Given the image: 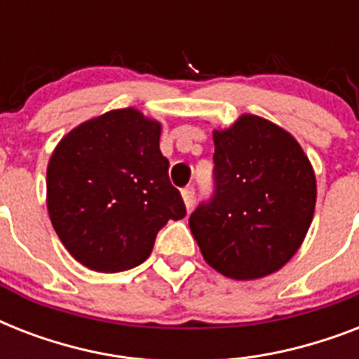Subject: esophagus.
<instances>
[{
	"instance_id": "34e87169",
	"label": "esophagus",
	"mask_w": 359,
	"mask_h": 359,
	"mask_svg": "<svg viewBox=\"0 0 359 359\" xmlns=\"http://www.w3.org/2000/svg\"><path fill=\"white\" fill-rule=\"evenodd\" d=\"M182 199L186 203V208L190 210L194 207V201H196V188L194 186H186L184 190H182Z\"/></svg>"
}]
</instances>
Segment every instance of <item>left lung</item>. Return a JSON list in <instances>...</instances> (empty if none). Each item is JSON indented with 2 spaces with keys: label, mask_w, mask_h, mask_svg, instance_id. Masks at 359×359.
Here are the masks:
<instances>
[{
  "label": "left lung",
  "mask_w": 359,
  "mask_h": 359,
  "mask_svg": "<svg viewBox=\"0 0 359 359\" xmlns=\"http://www.w3.org/2000/svg\"><path fill=\"white\" fill-rule=\"evenodd\" d=\"M212 196L190 216L205 261L231 279L276 272L309 229L317 182L298 141L255 115L214 132Z\"/></svg>",
  "instance_id": "8db88e82"
}]
</instances>
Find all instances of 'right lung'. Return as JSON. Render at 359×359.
Segmentation results:
<instances>
[{"instance_id": "add662e5", "label": "right lung", "mask_w": 359, "mask_h": 359, "mask_svg": "<svg viewBox=\"0 0 359 359\" xmlns=\"http://www.w3.org/2000/svg\"><path fill=\"white\" fill-rule=\"evenodd\" d=\"M168 169L160 124L132 108L63 137L48 163V212L70 255L106 273L145 261L158 231L186 216Z\"/></svg>"}]
</instances>
